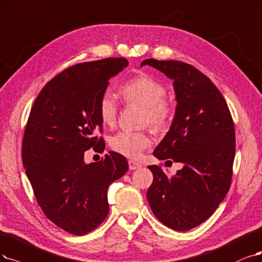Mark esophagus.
<instances>
[{
    "instance_id": "obj_1",
    "label": "esophagus",
    "mask_w": 262,
    "mask_h": 262,
    "mask_svg": "<svg viewBox=\"0 0 262 262\" xmlns=\"http://www.w3.org/2000/svg\"><path fill=\"white\" fill-rule=\"evenodd\" d=\"M128 166H129V169L130 170H135V169H138L141 167V165L139 163H136L134 161H128Z\"/></svg>"
}]
</instances>
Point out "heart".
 <instances>
[{
  "instance_id": "heart-1",
  "label": "heart",
  "mask_w": 262,
  "mask_h": 262,
  "mask_svg": "<svg viewBox=\"0 0 262 262\" xmlns=\"http://www.w3.org/2000/svg\"><path fill=\"white\" fill-rule=\"evenodd\" d=\"M120 94L126 105L141 106V124H149L156 130L169 127L175 115V105L166 98V87L153 76L141 73L124 83ZM100 120L111 126L118 118L119 106L110 91L100 96L98 102ZM110 148L128 159L137 160L142 152L152 144V139L146 132H120L110 138Z\"/></svg>"
}]
</instances>
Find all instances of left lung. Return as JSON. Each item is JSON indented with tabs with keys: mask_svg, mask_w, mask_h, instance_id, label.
Listing matches in <instances>:
<instances>
[{
	"mask_svg": "<svg viewBox=\"0 0 262 262\" xmlns=\"http://www.w3.org/2000/svg\"><path fill=\"white\" fill-rule=\"evenodd\" d=\"M146 64L173 80L178 102L170 129L153 156L183 164L170 177L161 166H148L153 182L147 199L162 224L188 231L214 214L230 189L235 156L234 123L217 86L195 67L157 59L141 62Z\"/></svg>",
	"mask_w": 262,
	"mask_h": 262,
	"instance_id": "left-lung-1",
	"label": "left lung"
}]
</instances>
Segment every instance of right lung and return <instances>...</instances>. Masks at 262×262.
<instances>
[{"label": "right lung", "instance_id": "right-lung-1", "mask_svg": "<svg viewBox=\"0 0 262 262\" xmlns=\"http://www.w3.org/2000/svg\"><path fill=\"white\" fill-rule=\"evenodd\" d=\"M128 66L125 58L67 68L38 93L26 124L21 157L37 204L52 222L74 235L95 230L109 212L108 188L128 169L125 157L105 154L85 164L84 152H101L98 112L109 80Z\"/></svg>", "mask_w": 262, "mask_h": 262}]
</instances>
